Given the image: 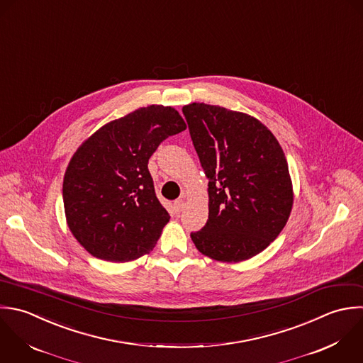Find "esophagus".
Wrapping results in <instances>:
<instances>
[{"label":"esophagus","instance_id":"obj_1","mask_svg":"<svg viewBox=\"0 0 363 363\" xmlns=\"http://www.w3.org/2000/svg\"><path fill=\"white\" fill-rule=\"evenodd\" d=\"M184 206H185V202H184L182 199L175 201V202H174V211H175V213H181V212L184 211Z\"/></svg>","mask_w":363,"mask_h":363}]
</instances>
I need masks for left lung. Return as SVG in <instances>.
I'll list each match as a JSON object with an SVG mask.
<instances>
[{
	"label": "left lung",
	"mask_w": 363,
	"mask_h": 363,
	"mask_svg": "<svg viewBox=\"0 0 363 363\" xmlns=\"http://www.w3.org/2000/svg\"><path fill=\"white\" fill-rule=\"evenodd\" d=\"M209 181V216L191 238L218 262L263 252L286 226L294 201L289 164L273 133L257 118L220 106L182 107Z\"/></svg>",
	"instance_id": "8db88e82"
}]
</instances>
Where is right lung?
Wrapping results in <instances>:
<instances>
[{"label": "right lung", "mask_w": 363, "mask_h": 363, "mask_svg": "<svg viewBox=\"0 0 363 363\" xmlns=\"http://www.w3.org/2000/svg\"><path fill=\"white\" fill-rule=\"evenodd\" d=\"M186 128L172 107H141L91 134L63 178L67 226L94 257L131 262L150 253L169 215L160 203L148 160L169 135Z\"/></svg>", "instance_id": "right-lung-1"}]
</instances>
